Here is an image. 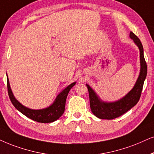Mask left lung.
Returning a JSON list of instances; mask_svg holds the SVG:
<instances>
[{
	"instance_id": "1",
	"label": "left lung",
	"mask_w": 154,
	"mask_h": 154,
	"mask_svg": "<svg viewBox=\"0 0 154 154\" xmlns=\"http://www.w3.org/2000/svg\"><path fill=\"white\" fill-rule=\"evenodd\" d=\"M129 37L134 40L140 51V73L133 89L119 100L114 102H105L102 101L96 92L86 85L89 91V104L94 115L102 119H113L122 116L134 107L139 102L143 89V83L147 75V65L143 56V48L141 41L134 32H130Z\"/></svg>"
}]
</instances>
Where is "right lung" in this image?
<instances>
[{
    "mask_svg": "<svg viewBox=\"0 0 154 154\" xmlns=\"http://www.w3.org/2000/svg\"><path fill=\"white\" fill-rule=\"evenodd\" d=\"M76 82L70 84L65 89H63L57 97H56L54 102L48 107L42 109H31L26 106H23L15 98L11 86H10L9 79L7 76V87L8 95L11 102L13 106L17 109L19 112L26 116L27 117L31 119L32 120L40 123H51L58 119L65 112V102L67 94L70 89L75 86Z\"/></svg>",
    "mask_w": 154,
    "mask_h": 154,
    "instance_id": "obj_1",
    "label": "right lung"
}]
</instances>
